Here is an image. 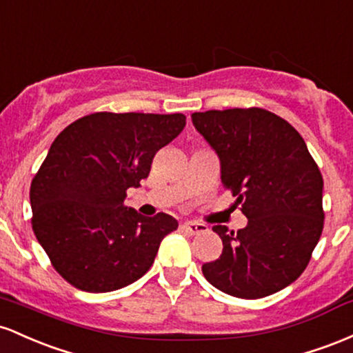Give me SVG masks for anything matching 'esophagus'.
<instances>
[{
    "label": "esophagus",
    "mask_w": 353,
    "mask_h": 353,
    "mask_svg": "<svg viewBox=\"0 0 353 353\" xmlns=\"http://www.w3.org/2000/svg\"><path fill=\"white\" fill-rule=\"evenodd\" d=\"M181 230H185V232L192 233V235H196V233L207 232V225L196 223V221H187V223L181 225Z\"/></svg>",
    "instance_id": "esophagus-1"
}]
</instances>
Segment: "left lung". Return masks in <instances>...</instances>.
<instances>
[{
  "instance_id": "8db88e82",
  "label": "left lung",
  "mask_w": 353,
  "mask_h": 353,
  "mask_svg": "<svg viewBox=\"0 0 353 353\" xmlns=\"http://www.w3.org/2000/svg\"><path fill=\"white\" fill-rule=\"evenodd\" d=\"M196 132L216 152L221 183L236 196L247 227L228 232L205 279L239 299H262L302 275L323 230V178L300 133L263 108L193 113Z\"/></svg>"
}]
</instances>
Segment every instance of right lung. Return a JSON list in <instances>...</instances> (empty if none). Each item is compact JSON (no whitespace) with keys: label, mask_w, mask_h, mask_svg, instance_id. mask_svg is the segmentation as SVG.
<instances>
[{"label":"right lung","mask_w":353,"mask_h":353,"mask_svg":"<svg viewBox=\"0 0 353 353\" xmlns=\"http://www.w3.org/2000/svg\"><path fill=\"white\" fill-rule=\"evenodd\" d=\"M187 123L181 113H91L54 138L31 181L33 232L59 275L103 294L150 270L161 240L178 228L166 213L126 207V190L148 176L153 157Z\"/></svg>","instance_id":"1"}]
</instances>
